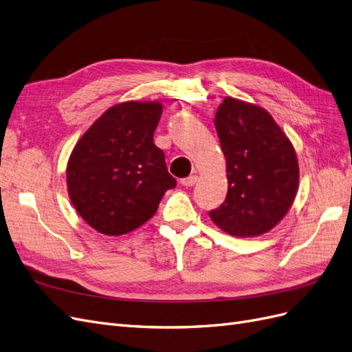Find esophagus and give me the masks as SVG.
I'll use <instances>...</instances> for the list:
<instances>
[{"instance_id":"34e87169","label":"esophagus","mask_w":352,"mask_h":352,"mask_svg":"<svg viewBox=\"0 0 352 352\" xmlns=\"http://www.w3.org/2000/svg\"><path fill=\"white\" fill-rule=\"evenodd\" d=\"M197 182H198V176H189V177H185V179L180 180V184H182L186 188L194 186Z\"/></svg>"}]
</instances>
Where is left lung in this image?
<instances>
[{"label":"left lung","instance_id":"left-lung-1","mask_svg":"<svg viewBox=\"0 0 352 352\" xmlns=\"http://www.w3.org/2000/svg\"><path fill=\"white\" fill-rule=\"evenodd\" d=\"M214 126L229 186L210 219L232 236H260L278 225L296 197L300 167L294 145L267 110L236 98L223 100Z\"/></svg>","mask_w":352,"mask_h":352}]
</instances>
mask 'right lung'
<instances>
[{"mask_svg": "<svg viewBox=\"0 0 352 352\" xmlns=\"http://www.w3.org/2000/svg\"><path fill=\"white\" fill-rule=\"evenodd\" d=\"M163 113L158 101L116 104L74 145L67 163L73 207L102 235L120 236L150 220L176 186L154 144Z\"/></svg>", "mask_w": 352, "mask_h": 352, "instance_id": "right-lung-1", "label": "right lung"}]
</instances>
